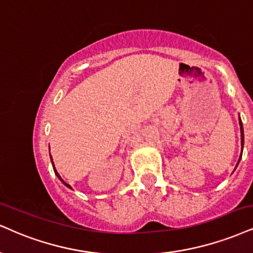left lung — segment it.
Returning <instances> with one entry per match:
<instances>
[{"mask_svg":"<svg viewBox=\"0 0 253 253\" xmlns=\"http://www.w3.org/2000/svg\"><path fill=\"white\" fill-rule=\"evenodd\" d=\"M239 124H241V133H242V146H243V143H244V131H243V124H242V121H241V118H239ZM242 150H243V148H242ZM241 157H242V155H241ZM239 161H241V158H239Z\"/></svg>","mask_w":253,"mask_h":253,"instance_id":"left-lung-1","label":"left lung"}]
</instances>
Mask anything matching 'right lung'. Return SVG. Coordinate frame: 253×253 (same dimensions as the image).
Segmentation results:
<instances>
[{
	"mask_svg": "<svg viewBox=\"0 0 253 253\" xmlns=\"http://www.w3.org/2000/svg\"><path fill=\"white\" fill-rule=\"evenodd\" d=\"M51 162H52V158H51ZM52 168H54V171H55V173H56V174H57V177H58V178H60V179L62 180V183H63V184H64V185H67V186H68V188H71V186L69 185V184H67V183H65V182H64V180H63V179H62V178H61V176H60V174H58V173H57V171H56V169H55V165H54V163H52Z\"/></svg>",
	"mask_w": 253,
	"mask_h": 253,
	"instance_id": "add662e5",
	"label": "right lung"
}]
</instances>
